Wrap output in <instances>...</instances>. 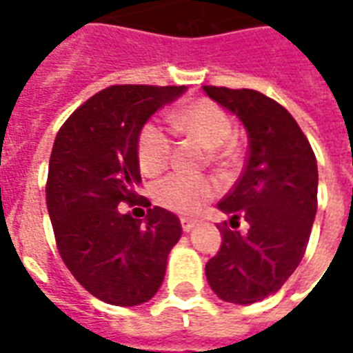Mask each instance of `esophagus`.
<instances>
[{
  "label": "esophagus",
  "instance_id": "34e87169",
  "mask_svg": "<svg viewBox=\"0 0 353 353\" xmlns=\"http://www.w3.org/2000/svg\"><path fill=\"white\" fill-rule=\"evenodd\" d=\"M194 227H196V221H192V219H187V217H183V219H181V229H183L185 232H191Z\"/></svg>",
  "mask_w": 353,
  "mask_h": 353
}]
</instances>
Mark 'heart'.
Listing matches in <instances>:
<instances>
[{
  "label": "heart",
  "mask_w": 353,
  "mask_h": 353,
  "mask_svg": "<svg viewBox=\"0 0 353 353\" xmlns=\"http://www.w3.org/2000/svg\"><path fill=\"white\" fill-rule=\"evenodd\" d=\"M177 130L199 139L208 149L225 145L232 136V121L217 103L210 100H199L177 111L172 117ZM172 139L168 130L159 121L143 124L138 138L139 166L147 174L161 172L170 161ZM229 154V151H227ZM217 192V185L204 177H192L185 174H172L154 185V200L176 214L192 215L212 200Z\"/></svg>",
  "instance_id": "obj_1"
}]
</instances>
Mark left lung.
<instances>
[{"label":"left lung","mask_w":353,"mask_h":353,"mask_svg":"<svg viewBox=\"0 0 353 353\" xmlns=\"http://www.w3.org/2000/svg\"><path fill=\"white\" fill-rule=\"evenodd\" d=\"M248 132V161L232 191L217 204L230 215L221 248L208 261L206 278L225 303L253 304L276 293L295 272L318 210V162L288 109L250 88L202 87Z\"/></svg>","instance_id":"left-lung-1"}]
</instances>
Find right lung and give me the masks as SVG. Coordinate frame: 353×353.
<instances>
[{
  "label": "right lung",
  "instance_id": "obj_1",
  "mask_svg": "<svg viewBox=\"0 0 353 353\" xmlns=\"http://www.w3.org/2000/svg\"><path fill=\"white\" fill-rule=\"evenodd\" d=\"M187 87L115 85L94 94L60 128L52 145L47 208L58 252L83 288L103 303L138 306L153 299L166 274L181 223L164 208L143 221L119 204H147L138 138L143 124Z\"/></svg>",
  "mask_w": 353,
  "mask_h": 353
}]
</instances>
